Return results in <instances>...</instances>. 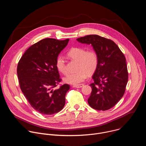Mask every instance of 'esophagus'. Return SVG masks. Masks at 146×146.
<instances>
[{"label": "esophagus", "instance_id": "obj_1", "mask_svg": "<svg viewBox=\"0 0 146 146\" xmlns=\"http://www.w3.org/2000/svg\"><path fill=\"white\" fill-rule=\"evenodd\" d=\"M83 86H84V84H76V85H74L73 87H75V88H79L82 87Z\"/></svg>", "mask_w": 146, "mask_h": 146}]
</instances>
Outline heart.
Segmentation results:
<instances>
[{
  "label": "heart",
  "mask_w": 146,
  "mask_h": 146,
  "mask_svg": "<svg viewBox=\"0 0 146 146\" xmlns=\"http://www.w3.org/2000/svg\"><path fill=\"white\" fill-rule=\"evenodd\" d=\"M68 56L73 60L77 62V72L68 75L64 81L68 84H76L82 82L87 77V74H93L99 64V56L94 50H88L84 47H75L68 52ZM56 67L58 70L64 75H67L66 61L62 56H58L56 59Z\"/></svg>",
  "instance_id": "heart-1"
}]
</instances>
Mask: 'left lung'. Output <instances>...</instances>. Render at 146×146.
<instances>
[{"instance_id":"1","label":"left lung","mask_w":146,"mask_h":146,"mask_svg":"<svg viewBox=\"0 0 146 146\" xmlns=\"http://www.w3.org/2000/svg\"><path fill=\"white\" fill-rule=\"evenodd\" d=\"M77 40L81 43L91 44L99 56L88 103L94 109L108 110L116 105L125 91L128 80L126 58L110 39L90 35Z\"/></svg>"}]
</instances>
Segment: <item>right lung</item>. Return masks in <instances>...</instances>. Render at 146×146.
<instances>
[{
  "mask_svg": "<svg viewBox=\"0 0 146 146\" xmlns=\"http://www.w3.org/2000/svg\"><path fill=\"white\" fill-rule=\"evenodd\" d=\"M69 39L46 38L31 46L19 59L17 75L21 90L31 106L38 113L51 115L65 105L69 84L60 85L56 59Z\"/></svg>",
  "mask_w": 146,
  "mask_h": 146,
  "instance_id": "1",
  "label": "right lung"
}]
</instances>
